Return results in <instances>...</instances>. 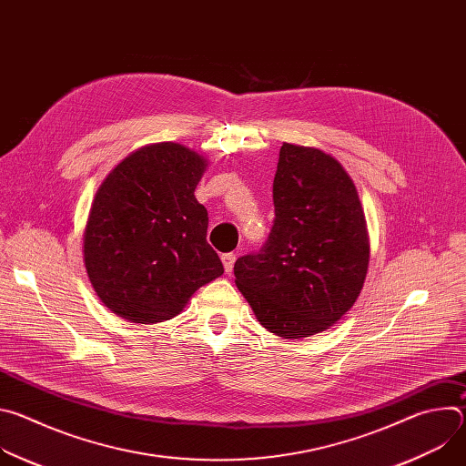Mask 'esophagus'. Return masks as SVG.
Wrapping results in <instances>:
<instances>
[{
    "label": "esophagus",
    "instance_id": "obj_1",
    "mask_svg": "<svg viewBox=\"0 0 466 466\" xmlns=\"http://www.w3.org/2000/svg\"><path fill=\"white\" fill-rule=\"evenodd\" d=\"M221 261H223V268H225V273L230 275L232 269H234V261H236V254L228 252V254H221Z\"/></svg>",
    "mask_w": 466,
    "mask_h": 466
}]
</instances>
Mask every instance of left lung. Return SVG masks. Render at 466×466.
I'll list each match as a JSON object with an SVG mask.
<instances>
[{
  "mask_svg": "<svg viewBox=\"0 0 466 466\" xmlns=\"http://www.w3.org/2000/svg\"><path fill=\"white\" fill-rule=\"evenodd\" d=\"M275 225L258 254L234 263L236 286L279 338H309L358 300L370 258L358 189L331 155L284 144L273 182Z\"/></svg>",
  "mask_w": 466,
  "mask_h": 466,
  "instance_id": "obj_1",
  "label": "left lung"
}]
</instances>
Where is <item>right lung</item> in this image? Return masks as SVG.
Masks as SVG:
<instances>
[{"mask_svg": "<svg viewBox=\"0 0 466 466\" xmlns=\"http://www.w3.org/2000/svg\"><path fill=\"white\" fill-rule=\"evenodd\" d=\"M207 167L197 151L160 142L125 157L99 184L83 258L112 313L140 324L169 320L223 275L207 241L208 212L193 195Z\"/></svg>", "mask_w": 466, "mask_h": 466, "instance_id": "1", "label": "right lung"}]
</instances>
